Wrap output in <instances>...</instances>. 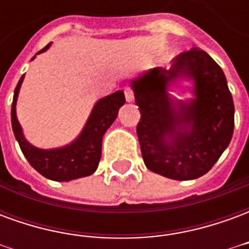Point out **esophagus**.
I'll use <instances>...</instances> for the list:
<instances>
[{
	"mask_svg": "<svg viewBox=\"0 0 249 249\" xmlns=\"http://www.w3.org/2000/svg\"><path fill=\"white\" fill-rule=\"evenodd\" d=\"M124 94H125V100H126L128 103L133 101V98H135V94H133V90H132L130 88H125Z\"/></svg>",
	"mask_w": 249,
	"mask_h": 249,
	"instance_id": "obj_1",
	"label": "esophagus"
}]
</instances>
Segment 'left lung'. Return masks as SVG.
Here are the masks:
<instances>
[{"mask_svg": "<svg viewBox=\"0 0 249 249\" xmlns=\"http://www.w3.org/2000/svg\"><path fill=\"white\" fill-rule=\"evenodd\" d=\"M178 78L194 81L195 98L170 97ZM130 85L140 109L137 137L148 169L173 180H193L208 172L230 144L235 107L221 68L193 48L173 58L169 69L155 68Z\"/></svg>", "mask_w": 249, "mask_h": 249, "instance_id": "left-lung-1", "label": "left lung"}]
</instances>
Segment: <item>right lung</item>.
Listing matches in <instances>:
<instances>
[{
    "label": "right lung",
    "instance_id": "add662e5",
    "mask_svg": "<svg viewBox=\"0 0 249 249\" xmlns=\"http://www.w3.org/2000/svg\"><path fill=\"white\" fill-rule=\"evenodd\" d=\"M49 46L51 44L41 49L38 53L45 52ZM24 77L25 74L19 78L18 84L14 89L12 103V126L16 140L18 141L19 148L30 165L42 176L54 181H71L94 173L101 159L103 136L109 126L113 124L121 105H124V92L117 90L98 100L80 136L69 145L57 149H40L26 141L16 114V104Z\"/></svg>",
    "mask_w": 249,
    "mask_h": 249
}]
</instances>
